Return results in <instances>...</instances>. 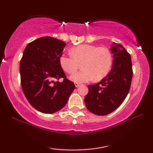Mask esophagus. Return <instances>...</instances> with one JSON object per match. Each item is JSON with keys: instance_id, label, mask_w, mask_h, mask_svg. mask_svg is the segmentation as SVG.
I'll list each match as a JSON object with an SVG mask.
<instances>
[{"instance_id": "34e87169", "label": "esophagus", "mask_w": 153, "mask_h": 153, "mask_svg": "<svg viewBox=\"0 0 153 153\" xmlns=\"http://www.w3.org/2000/svg\"><path fill=\"white\" fill-rule=\"evenodd\" d=\"M81 85L80 83H75V86H76V88H77V87H79V85Z\"/></svg>"}]
</instances>
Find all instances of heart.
<instances>
[{
  "label": "heart",
  "mask_w": 153,
  "mask_h": 153,
  "mask_svg": "<svg viewBox=\"0 0 153 153\" xmlns=\"http://www.w3.org/2000/svg\"><path fill=\"white\" fill-rule=\"evenodd\" d=\"M72 56L62 54L59 58L61 68L68 74H73L81 65L82 71L70 76L75 83L100 81L109 72L112 65V55L106 47L91 45L77 46L71 49Z\"/></svg>",
  "instance_id": "b5f03b06"
}]
</instances>
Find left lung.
I'll use <instances>...</instances> for the list:
<instances>
[{
	"label": "left lung",
	"instance_id": "1",
	"mask_svg": "<svg viewBox=\"0 0 153 153\" xmlns=\"http://www.w3.org/2000/svg\"><path fill=\"white\" fill-rule=\"evenodd\" d=\"M114 62L111 71L100 82L88 85L84 102L88 110L98 116H105L123 103L130 89L133 71L131 56L120 44L111 47Z\"/></svg>",
	"mask_w": 153,
	"mask_h": 153
}]
</instances>
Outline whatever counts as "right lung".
Returning a JSON list of instances; mask_svg holds the SVG:
<instances>
[{"label": "right lung", "mask_w": 153, "mask_h": 153, "mask_svg": "<svg viewBox=\"0 0 153 153\" xmlns=\"http://www.w3.org/2000/svg\"><path fill=\"white\" fill-rule=\"evenodd\" d=\"M65 45L60 39L42 37L29 43L23 53L19 67L23 92L30 105L44 114L64 107L75 88L59 63ZM60 78L62 82L58 81Z\"/></svg>", "instance_id": "add662e5"}]
</instances>
